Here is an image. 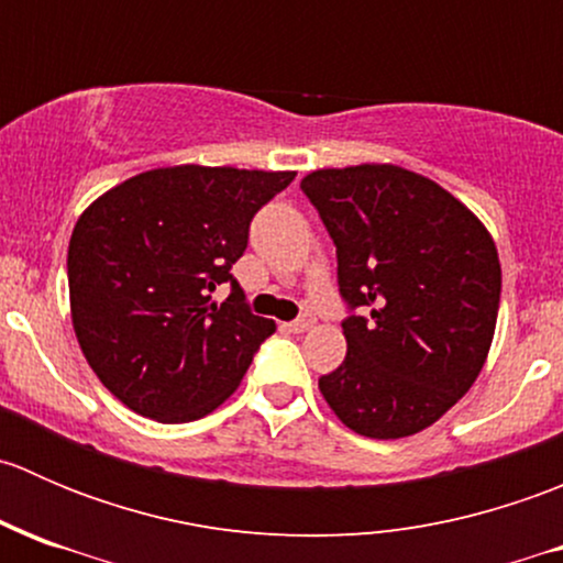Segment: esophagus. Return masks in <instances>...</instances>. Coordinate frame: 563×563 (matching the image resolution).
Segmentation results:
<instances>
[{
  "mask_svg": "<svg viewBox=\"0 0 563 563\" xmlns=\"http://www.w3.org/2000/svg\"><path fill=\"white\" fill-rule=\"evenodd\" d=\"M313 323H316V318L310 316V313H305V316H299L297 321H291V323H286L288 329H291V332H308V329H313Z\"/></svg>",
  "mask_w": 563,
  "mask_h": 563,
  "instance_id": "esophagus-1",
  "label": "esophagus"
}]
</instances>
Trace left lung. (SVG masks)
Listing matches in <instances>:
<instances>
[{
	"label": "left lung",
	"mask_w": 563,
	"mask_h": 563,
	"mask_svg": "<svg viewBox=\"0 0 563 563\" xmlns=\"http://www.w3.org/2000/svg\"><path fill=\"white\" fill-rule=\"evenodd\" d=\"M302 192L338 247L345 360L318 378L340 422L406 439L439 422L479 376L496 332L501 264L452 192L391 163L318 168Z\"/></svg>",
	"instance_id": "8db88e82"
}]
</instances>
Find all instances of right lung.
Here are the masks:
<instances>
[{"label": "right lung", "mask_w": 563, "mask_h": 563, "mask_svg": "<svg viewBox=\"0 0 563 563\" xmlns=\"http://www.w3.org/2000/svg\"><path fill=\"white\" fill-rule=\"evenodd\" d=\"M297 172L168 166L89 203L67 247L70 316L95 376L157 422L212 413L242 384L272 318L250 313L231 266L253 214ZM232 283L225 303L211 291Z\"/></svg>", "instance_id": "add662e5"}]
</instances>
